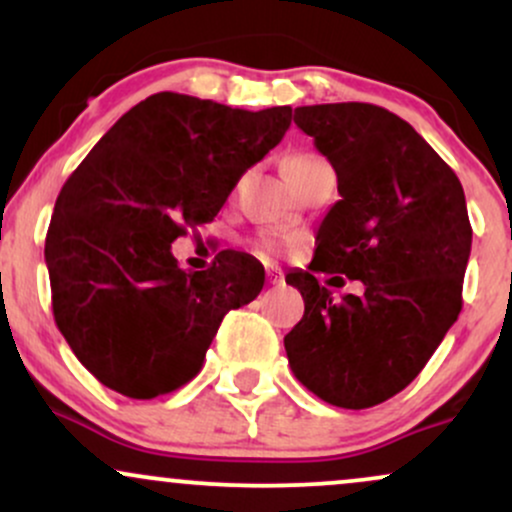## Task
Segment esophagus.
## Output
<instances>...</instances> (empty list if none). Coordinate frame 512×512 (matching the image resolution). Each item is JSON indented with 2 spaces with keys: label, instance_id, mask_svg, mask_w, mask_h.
I'll return each mask as SVG.
<instances>
[{
  "label": "esophagus",
  "instance_id": "esophagus-1",
  "mask_svg": "<svg viewBox=\"0 0 512 512\" xmlns=\"http://www.w3.org/2000/svg\"><path fill=\"white\" fill-rule=\"evenodd\" d=\"M267 276H269V284H274V286H281V284H284V276H281V274L269 272Z\"/></svg>",
  "mask_w": 512,
  "mask_h": 512
}]
</instances>
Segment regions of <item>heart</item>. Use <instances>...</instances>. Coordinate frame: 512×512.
<instances>
[{"instance_id":"heart-1","label":"heart","mask_w":512,"mask_h":512,"mask_svg":"<svg viewBox=\"0 0 512 512\" xmlns=\"http://www.w3.org/2000/svg\"><path fill=\"white\" fill-rule=\"evenodd\" d=\"M322 168H330V163H327L320 154H315V151H296V154L286 156V161H284L286 175H289V180L296 187L301 185L305 178H310V175L317 173V170H322ZM286 243H291V240L281 238V236H272V233H262V236L255 240V250L260 252L262 257H272L281 250V245H286Z\"/></svg>"}]
</instances>
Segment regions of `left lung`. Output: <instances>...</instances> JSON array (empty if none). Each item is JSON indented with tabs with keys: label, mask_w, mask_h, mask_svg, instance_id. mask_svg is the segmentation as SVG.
<instances>
[{
	"label": "left lung",
	"mask_w": 512,
	"mask_h": 512,
	"mask_svg": "<svg viewBox=\"0 0 512 512\" xmlns=\"http://www.w3.org/2000/svg\"><path fill=\"white\" fill-rule=\"evenodd\" d=\"M293 122L332 163L342 195L308 269L363 280L364 293L334 302L309 272L286 274L305 301L286 356L313 395L368 409L424 370L460 315L472 250L464 190L409 122L378 105H303Z\"/></svg>",
	"instance_id": "left-lung-1"
}]
</instances>
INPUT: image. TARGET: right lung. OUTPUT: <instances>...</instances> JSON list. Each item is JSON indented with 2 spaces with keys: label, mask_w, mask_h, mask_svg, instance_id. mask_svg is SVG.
<instances>
[{
  "label": "right lung",
  "mask_w": 512,
  "mask_h": 512,
  "mask_svg": "<svg viewBox=\"0 0 512 512\" xmlns=\"http://www.w3.org/2000/svg\"><path fill=\"white\" fill-rule=\"evenodd\" d=\"M289 125V105L250 113L154 93L64 182L45 238L52 315L105 387L132 399L178 390L199 373L223 315L255 301V257L221 250L209 269L185 272L170 243L214 221Z\"/></svg>",
  "instance_id": "obj_1"
}]
</instances>
